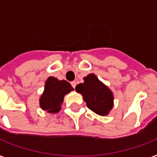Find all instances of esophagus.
Returning a JSON list of instances; mask_svg holds the SVG:
<instances>
[{"label":"esophagus","mask_w":157,"mask_h":157,"mask_svg":"<svg viewBox=\"0 0 157 157\" xmlns=\"http://www.w3.org/2000/svg\"><path fill=\"white\" fill-rule=\"evenodd\" d=\"M71 86L73 87V88H75V87H76V81H71Z\"/></svg>","instance_id":"obj_1"}]
</instances>
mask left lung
I'll return each instance as SVG.
<instances>
[{
	"label": "left lung",
	"mask_w": 157,
	"mask_h": 157,
	"mask_svg": "<svg viewBox=\"0 0 157 157\" xmlns=\"http://www.w3.org/2000/svg\"><path fill=\"white\" fill-rule=\"evenodd\" d=\"M76 91L82 94L87 107L96 114L107 116L113 107V94L94 74L86 76L84 83L76 86Z\"/></svg>",
	"instance_id": "obj_1"
}]
</instances>
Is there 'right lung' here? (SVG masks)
<instances>
[{
	"instance_id": "obj_1",
	"label": "right lung",
	"mask_w": 157,
	"mask_h": 157,
	"mask_svg": "<svg viewBox=\"0 0 157 157\" xmlns=\"http://www.w3.org/2000/svg\"><path fill=\"white\" fill-rule=\"evenodd\" d=\"M71 90L73 88L69 82L50 76L45 81V90L40 98V107L50 113H58L61 109L64 96Z\"/></svg>"
}]
</instances>
